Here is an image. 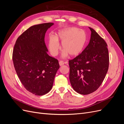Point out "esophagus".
<instances>
[{
    "mask_svg": "<svg viewBox=\"0 0 124 124\" xmlns=\"http://www.w3.org/2000/svg\"><path fill=\"white\" fill-rule=\"evenodd\" d=\"M66 63H67V62H66ZM64 63H65L64 62L62 61H59V65L61 66L64 65Z\"/></svg>",
    "mask_w": 124,
    "mask_h": 124,
    "instance_id": "obj_1",
    "label": "esophagus"
}]
</instances>
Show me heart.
Instances as JSON below:
<instances>
[{"label":"heart","instance_id":"b5f03b06","mask_svg":"<svg viewBox=\"0 0 124 124\" xmlns=\"http://www.w3.org/2000/svg\"><path fill=\"white\" fill-rule=\"evenodd\" d=\"M87 40V34L83 30L75 27L67 28L59 31L56 37H49L48 49L52 55H57L61 48L58 42L60 41L63 50V57H65L68 54L76 57L83 51Z\"/></svg>","mask_w":124,"mask_h":124}]
</instances>
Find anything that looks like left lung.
<instances>
[{
  "instance_id": "8db88e82",
  "label": "left lung",
  "mask_w": 124,
  "mask_h": 124,
  "mask_svg": "<svg viewBox=\"0 0 124 124\" xmlns=\"http://www.w3.org/2000/svg\"><path fill=\"white\" fill-rule=\"evenodd\" d=\"M91 31V39L83 52L69 60V79L75 91L88 95L96 91L102 84L109 65L107 44L95 30Z\"/></svg>"
}]
</instances>
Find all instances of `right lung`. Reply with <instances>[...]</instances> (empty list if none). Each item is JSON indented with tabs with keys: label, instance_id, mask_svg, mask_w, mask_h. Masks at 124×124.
<instances>
[{
	"label": "right lung",
	"instance_id": "add662e5",
	"mask_svg": "<svg viewBox=\"0 0 124 124\" xmlns=\"http://www.w3.org/2000/svg\"><path fill=\"white\" fill-rule=\"evenodd\" d=\"M53 23L31 26L22 33L14 45L12 59L15 70L24 87L37 96L49 92L59 68L57 59L47 53L45 34Z\"/></svg>",
	"mask_w": 124,
	"mask_h": 124
}]
</instances>
